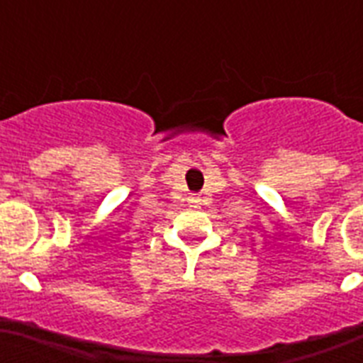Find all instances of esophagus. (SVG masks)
<instances>
[{
    "label": "esophagus",
    "mask_w": 363,
    "mask_h": 363,
    "mask_svg": "<svg viewBox=\"0 0 363 363\" xmlns=\"http://www.w3.org/2000/svg\"><path fill=\"white\" fill-rule=\"evenodd\" d=\"M189 203L196 207V205H200V198H198V196H191V198H189Z\"/></svg>",
    "instance_id": "1"
}]
</instances>
